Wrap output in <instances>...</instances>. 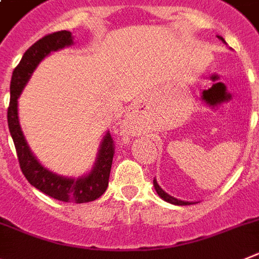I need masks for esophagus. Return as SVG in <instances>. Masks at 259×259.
I'll use <instances>...</instances> for the list:
<instances>
[{
	"label": "esophagus",
	"instance_id": "34e87169",
	"mask_svg": "<svg viewBox=\"0 0 259 259\" xmlns=\"http://www.w3.org/2000/svg\"><path fill=\"white\" fill-rule=\"evenodd\" d=\"M121 127H122V132H125V133H132L133 132V129H132V126H130L129 122L123 123Z\"/></svg>",
	"mask_w": 259,
	"mask_h": 259
}]
</instances>
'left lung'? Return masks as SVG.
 Listing matches in <instances>:
<instances>
[{"mask_svg": "<svg viewBox=\"0 0 259 259\" xmlns=\"http://www.w3.org/2000/svg\"><path fill=\"white\" fill-rule=\"evenodd\" d=\"M218 39L222 40V41H223L224 44H227L226 40H224L223 37H222V36H218ZM154 188H155V190H156L157 194H159V197H160L161 199H163V201L168 202V203L177 204V206H188V204H193V203H195V202L181 201V199H177V198L172 197V195H169V194H168V193H165V192H164V190H163V189H161L160 186H159V184H157L156 179H154ZM197 203H198V202H197Z\"/></svg>", "mask_w": 259, "mask_h": 259, "instance_id": "obj_1", "label": "left lung"}]
</instances>
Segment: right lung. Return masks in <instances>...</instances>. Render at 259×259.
I'll return each mask as SVG.
<instances>
[{
    "label": "right lung",
    "instance_id": "right-lung-1",
    "mask_svg": "<svg viewBox=\"0 0 259 259\" xmlns=\"http://www.w3.org/2000/svg\"><path fill=\"white\" fill-rule=\"evenodd\" d=\"M73 35L69 31H58L49 33L27 49L13 71L10 82V104L8 108V123L11 138L14 141L18 160L28 183L37 190L49 197L62 202L86 203L98 199L107 190L112 160H113L114 146L109 132L103 137L99 151L96 155L94 167L87 175L75 177H65L47 169L36 159L30 146L27 143L21 129L18 117V99L21 96L24 86L30 80L37 65L51 53L73 44Z\"/></svg>",
    "mask_w": 259,
    "mask_h": 259
}]
</instances>
